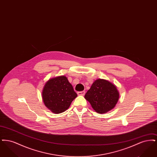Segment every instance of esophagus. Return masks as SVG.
Masks as SVG:
<instances>
[{"mask_svg":"<svg viewBox=\"0 0 157 157\" xmlns=\"http://www.w3.org/2000/svg\"><path fill=\"white\" fill-rule=\"evenodd\" d=\"M78 95H82V96H83L84 95H85V91H81V92H78Z\"/></svg>","mask_w":157,"mask_h":157,"instance_id":"1","label":"esophagus"}]
</instances>
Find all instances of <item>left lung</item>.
Segmentation results:
<instances>
[{
    "mask_svg": "<svg viewBox=\"0 0 157 157\" xmlns=\"http://www.w3.org/2000/svg\"><path fill=\"white\" fill-rule=\"evenodd\" d=\"M120 93L116 86L108 80L98 79L93 82L85 98L98 113L112 110L117 104Z\"/></svg>",
    "mask_w": 157,
    "mask_h": 157,
    "instance_id": "obj_1",
    "label": "left lung"
}]
</instances>
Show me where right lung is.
Masks as SVG:
<instances>
[{
  "label": "right lung",
  "instance_id": "1",
  "mask_svg": "<svg viewBox=\"0 0 157 157\" xmlns=\"http://www.w3.org/2000/svg\"><path fill=\"white\" fill-rule=\"evenodd\" d=\"M76 97L72 85L63 75L49 79L42 92L45 106L56 114L67 111Z\"/></svg>",
  "mask_w": 157,
  "mask_h": 157
}]
</instances>
